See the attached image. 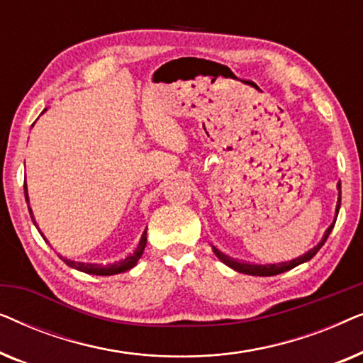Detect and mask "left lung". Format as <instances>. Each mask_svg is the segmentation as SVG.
Segmentation results:
<instances>
[{"mask_svg":"<svg viewBox=\"0 0 363 363\" xmlns=\"http://www.w3.org/2000/svg\"><path fill=\"white\" fill-rule=\"evenodd\" d=\"M337 190H339V200H337V206H335V220H337V215H339V210H340V183H337ZM335 220L332 225L327 228L324 236H322V240L317 242V245L309 250L304 255L296 257V259H291V261H286V262H277V264H250V262H241V261H236V259H231L230 256H225L223 252H220L216 250V247H213V252H215L218 259L221 262H225L226 266H230L231 269H235L238 272H242V274H250V276H276V274H281V272H286L292 269V267L302 264V262H307L311 261L312 257L317 255V251L320 250L322 246H324V242L327 241V238H329L330 231L334 230V225H335Z\"/></svg>","mask_w":363,"mask_h":363,"instance_id":"1","label":"left lung"}]
</instances>
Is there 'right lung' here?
I'll return each mask as SVG.
<instances>
[{
	"mask_svg": "<svg viewBox=\"0 0 363 363\" xmlns=\"http://www.w3.org/2000/svg\"><path fill=\"white\" fill-rule=\"evenodd\" d=\"M46 111V108H44ZM44 113V112H43ZM24 196H26V201H28V210H29V215H31L33 221H34V216H33V210L29 208V196H28V186L26 183H24ZM34 225H36V221H34ZM38 228V226H36ZM39 230V228H38ZM43 236V233H41ZM44 238V236H43ZM46 240V238H44ZM147 246V230L143 231V235L140 238V242H138L137 250L132 252L130 256H127L125 259L122 261H117L113 262V264H94V262H79V261H72V259H67V257H62L59 256L61 259L66 262L69 267H72V269H77L81 272H86V274H96V276H113V274H121V272H125L128 269H132L133 266L137 264L138 259H140L142 255H143V250H145Z\"/></svg>",
	"mask_w": 363,
	"mask_h": 363,
	"instance_id": "add662e5",
	"label": "right lung"
}]
</instances>
